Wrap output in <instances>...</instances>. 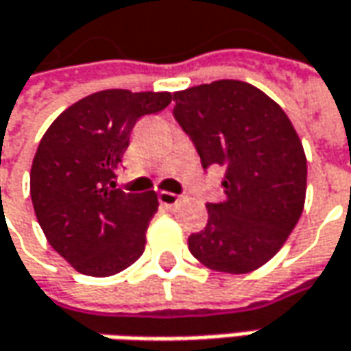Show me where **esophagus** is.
Here are the masks:
<instances>
[{
	"label": "esophagus",
	"instance_id": "obj_1",
	"mask_svg": "<svg viewBox=\"0 0 351 351\" xmlns=\"http://www.w3.org/2000/svg\"><path fill=\"white\" fill-rule=\"evenodd\" d=\"M158 199H160V203H162V205H166V207H176V205L182 201V195L169 193V191H162V193L158 195Z\"/></svg>",
	"mask_w": 351,
	"mask_h": 351
}]
</instances>
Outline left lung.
Instances as JSON below:
<instances>
[{"label":"left lung","instance_id":"obj_1","mask_svg":"<svg viewBox=\"0 0 351 351\" xmlns=\"http://www.w3.org/2000/svg\"><path fill=\"white\" fill-rule=\"evenodd\" d=\"M173 117L201 166L224 169V201L207 203V226L187 246L203 265L248 274L267 263L299 223L306 195L303 142L262 89L219 80L173 93Z\"/></svg>","mask_w":351,"mask_h":351}]
</instances>
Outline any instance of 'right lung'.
Segmentation results:
<instances>
[{
  "mask_svg": "<svg viewBox=\"0 0 351 351\" xmlns=\"http://www.w3.org/2000/svg\"><path fill=\"white\" fill-rule=\"evenodd\" d=\"M169 103V91L103 89L70 105L40 138L31 166L34 215L75 271L115 276L142 256L158 195L117 189V168L136 121Z\"/></svg>",
  "mask_w": 351,
  "mask_h": 351,
  "instance_id": "obj_1",
  "label": "right lung"
}]
</instances>
